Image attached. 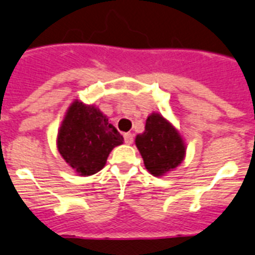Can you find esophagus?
Here are the masks:
<instances>
[{"label":"esophagus","instance_id":"esophagus-1","mask_svg":"<svg viewBox=\"0 0 255 255\" xmlns=\"http://www.w3.org/2000/svg\"><path fill=\"white\" fill-rule=\"evenodd\" d=\"M124 139H125L126 144H131L132 140H134L132 134H130V132H125V134H124Z\"/></svg>","mask_w":255,"mask_h":255}]
</instances>
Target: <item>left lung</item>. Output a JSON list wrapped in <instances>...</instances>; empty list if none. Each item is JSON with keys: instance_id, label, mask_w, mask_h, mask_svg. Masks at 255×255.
I'll use <instances>...</instances> for the list:
<instances>
[{"instance_id": "1", "label": "left lung", "mask_w": 255, "mask_h": 255, "mask_svg": "<svg viewBox=\"0 0 255 255\" xmlns=\"http://www.w3.org/2000/svg\"><path fill=\"white\" fill-rule=\"evenodd\" d=\"M145 169L153 177H164L179 166L187 145L179 130L161 113L152 112L145 120L144 131L135 136Z\"/></svg>"}]
</instances>
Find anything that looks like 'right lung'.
<instances>
[{"label":"right lung","mask_w":255,"mask_h":255,"mask_svg":"<svg viewBox=\"0 0 255 255\" xmlns=\"http://www.w3.org/2000/svg\"><path fill=\"white\" fill-rule=\"evenodd\" d=\"M123 135L94 104L72 102L56 136L60 156L81 177L101 171L111 151L123 144Z\"/></svg>","instance_id":"1"}]
</instances>
